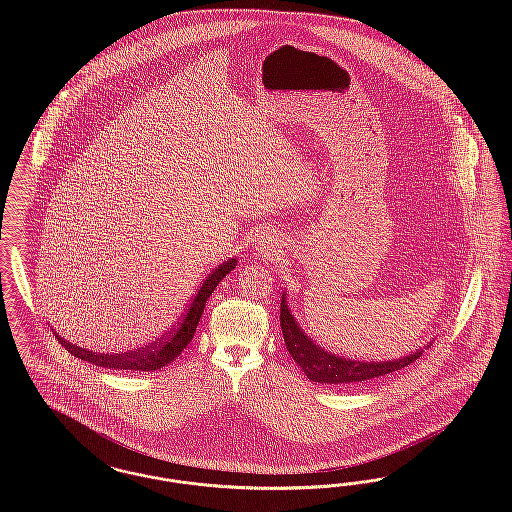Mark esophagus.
<instances>
[{"instance_id": "obj_1", "label": "esophagus", "mask_w": 512, "mask_h": 512, "mask_svg": "<svg viewBox=\"0 0 512 512\" xmlns=\"http://www.w3.org/2000/svg\"><path fill=\"white\" fill-rule=\"evenodd\" d=\"M261 245H263V249H265V251H272V249H270V247H272V244H267V242H265V244Z\"/></svg>"}]
</instances>
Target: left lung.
I'll return each instance as SVG.
<instances>
[{"mask_svg": "<svg viewBox=\"0 0 512 512\" xmlns=\"http://www.w3.org/2000/svg\"><path fill=\"white\" fill-rule=\"evenodd\" d=\"M280 326L293 361L301 366V370L311 382H318V384H334V386L361 384L366 380L382 378L395 370H401L422 355V349H418L414 353H409L407 357L393 359V361H380V363H374V361L363 363V361L336 357L324 351L301 330V326L293 318L292 311L286 303V293H282V303H280Z\"/></svg>", "mask_w": 512, "mask_h": 512, "instance_id": "obj_1", "label": "left lung"}]
</instances>
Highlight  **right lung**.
<instances>
[{
	"instance_id": "right-lung-1",
	"label": "right lung",
	"mask_w": 512,
	"mask_h": 512,
	"mask_svg": "<svg viewBox=\"0 0 512 512\" xmlns=\"http://www.w3.org/2000/svg\"><path fill=\"white\" fill-rule=\"evenodd\" d=\"M236 265H238L236 259H228V261H224L222 265L215 268L205 278V282L199 286V290H197L194 299H192V305L188 307V311L184 313L182 320L176 324V328H172L167 336H163L161 340L149 343L146 347H140V349L130 351V353H113V355H109V353H96V351L78 347V345H73L71 341H67L65 338L55 334L57 341H61V345L71 355L82 359V361H88L92 365L113 368V370H144V372L146 370L147 372L159 370V368L172 363L184 351V347L192 341L195 328L199 324V318L203 315L207 299L211 297V293L215 292V288L219 286L220 280L232 268H236Z\"/></svg>"
}]
</instances>
